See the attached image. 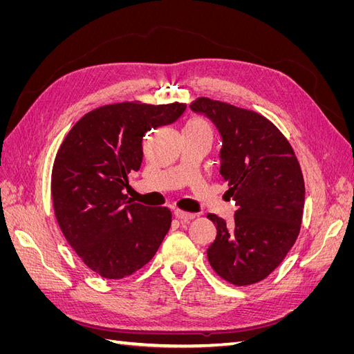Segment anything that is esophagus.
Instances as JSON below:
<instances>
[{
	"label": "esophagus",
	"instance_id": "34e87169",
	"mask_svg": "<svg viewBox=\"0 0 354 354\" xmlns=\"http://www.w3.org/2000/svg\"><path fill=\"white\" fill-rule=\"evenodd\" d=\"M174 216H176L178 220L183 221V223H189L190 220L195 218V214L185 212V211H181V209H176V211H174Z\"/></svg>",
	"mask_w": 354,
	"mask_h": 354
}]
</instances>
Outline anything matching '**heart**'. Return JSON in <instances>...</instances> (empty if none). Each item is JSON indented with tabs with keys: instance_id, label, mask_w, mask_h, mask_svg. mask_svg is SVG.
<instances>
[{
	"instance_id": "heart-1",
	"label": "heart",
	"mask_w": 354,
	"mask_h": 354,
	"mask_svg": "<svg viewBox=\"0 0 354 354\" xmlns=\"http://www.w3.org/2000/svg\"><path fill=\"white\" fill-rule=\"evenodd\" d=\"M186 127H207V124L201 120H192L186 124Z\"/></svg>"
}]
</instances>
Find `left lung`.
Instances as JSON below:
<instances>
[{
  "instance_id": "obj_1",
  "label": "left lung",
  "mask_w": 354,
  "mask_h": 354,
  "mask_svg": "<svg viewBox=\"0 0 354 354\" xmlns=\"http://www.w3.org/2000/svg\"><path fill=\"white\" fill-rule=\"evenodd\" d=\"M189 108L217 128L220 174L236 205L232 224L208 214L217 227L209 264L233 285L260 282L297 241L306 195L301 168L283 134L260 113L205 97Z\"/></svg>"
}]
</instances>
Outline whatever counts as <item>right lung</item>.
Here are the masks:
<instances>
[{"label": "right lung", "mask_w": 354, "mask_h": 354, "mask_svg": "<svg viewBox=\"0 0 354 354\" xmlns=\"http://www.w3.org/2000/svg\"><path fill=\"white\" fill-rule=\"evenodd\" d=\"M185 111L181 103L102 106L84 115L59 149L51 176L57 223L80 259L106 279L142 269L169 230L168 208L136 203L124 189L142 167L145 134Z\"/></svg>", "instance_id": "1"}]
</instances>
